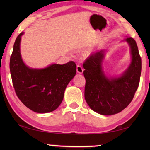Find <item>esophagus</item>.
Segmentation results:
<instances>
[{
  "instance_id": "obj_1",
  "label": "esophagus",
  "mask_w": 150,
  "mask_h": 150,
  "mask_svg": "<svg viewBox=\"0 0 150 150\" xmlns=\"http://www.w3.org/2000/svg\"><path fill=\"white\" fill-rule=\"evenodd\" d=\"M77 71L79 73H82L83 72V68L82 67V66L79 64H78L77 65Z\"/></svg>"
}]
</instances>
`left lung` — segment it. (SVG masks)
Wrapping results in <instances>:
<instances>
[{
	"label": "left lung",
	"mask_w": 150,
	"mask_h": 150,
	"mask_svg": "<svg viewBox=\"0 0 150 150\" xmlns=\"http://www.w3.org/2000/svg\"><path fill=\"white\" fill-rule=\"evenodd\" d=\"M132 63L122 77L109 80L102 69L104 51L91 54L83 64L85 78V98L90 108L103 115L120 112L132 100L139 83L142 59L135 40L128 37Z\"/></svg>",
	"instance_id": "left-lung-1"
}]
</instances>
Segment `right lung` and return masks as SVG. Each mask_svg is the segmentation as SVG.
<instances>
[{
    "mask_svg": "<svg viewBox=\"0 0 150 150\" xmlns=\"http://www.w3.org/2000/svg\"><path fill=\"white\" fill-rule=\"evenodd\" d=\"M20 33L15 40L10 59V71L15 93L24 105L38 113L55 110L62 103L65 88L76 74L77 67L71 61L52 64L45 69H30L24 64L20 51Z\"/></svg>",
    "mask_w": 150,
    "mask_h": 150,
    "instance_id": "add662e5",
    "label": "right lung"
}]
</instances>
